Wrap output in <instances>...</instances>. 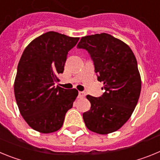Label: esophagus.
Wrapping results in <instances>:
<instances>
[{
    "label": "esophagus",
    "mask_w": 160,
    "mask_h": 160,
    "mask_svg": "<svg viewBox=\"0 0 160 160\" xmlns=\"http://www.w3.org/2000/svg\"><path fill=\"white\" fill-rule=\"evenodd\" d=\"M78 96L80 98L85 97V96H86V93L83 92V91H79V92H78Z\"/></svg>",
    "instance_id": "obj_1"
}]
</instances>
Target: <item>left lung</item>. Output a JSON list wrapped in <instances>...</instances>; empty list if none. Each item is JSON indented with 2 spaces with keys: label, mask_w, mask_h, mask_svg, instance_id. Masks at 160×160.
<instances>
[{
  "label": "left lung",
  "mask_w": 160,
  "mask_h": 160,
  "mask_svg": "<svg viewBox=\"0 0 160 160\" xmlns=\"http://www.w3.org/2000/svg\"><path fill=\"white\" fill-rule=\"evenodd\" d=\"M77 47L90 55L98 81L105 90L101 97L87 96L91 107L82 114L85 124L101 135L116 131L129 119L140 95L135 54L127 44L105 32L82 37Z\"/></svg>",
  "instance_id": "obj_1"
}]
</instances>
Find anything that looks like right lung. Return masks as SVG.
Segmentation results:
<instances>
[{
	"label": "right lung",
	"instance_id": "obj_1",
	"mask_svg": "<svg viewBox=\"0 0 160 160\" xmlns=\"http://www.w3.org/2000/svg\"><path fill=\"white\" fill-rule=\"evenodd\" d=\"M78 40L50 31L32 40L22 53L14 94L22 116L35 131L44 134L58 131L73 107L78 90L55 87V83L64 71L68 52Z\"/></svg>",
	"mask_w": 160,
	"mask_h": 160
}]
</instances>
